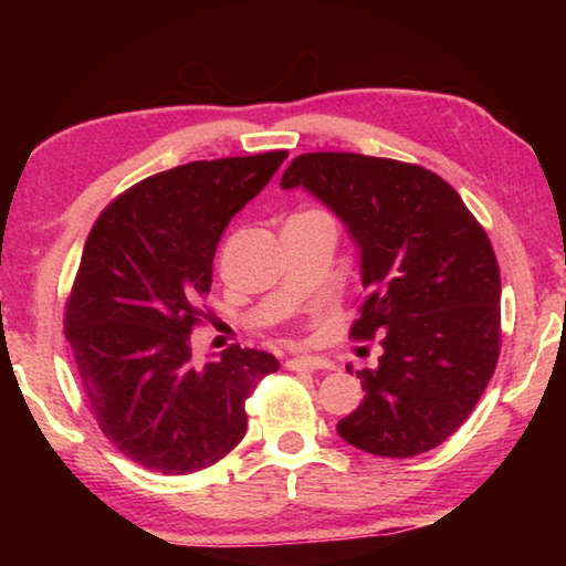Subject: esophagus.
I'll return each mask as SVG.
<instances>
[{
  "instance_id": "34e87169",
  "label": "esophagus",
  "mask_w": 566,
  "mask_h": 566,
  "mask_svg": "<svg viewBox=\"0 0 566 566\" xmlns=\"http://www.w3.org/2000/svg\"><path fill=\"white\" fill-rule=\"evenodd\" d=\"M286 367L294 371H314V369H332L334 364L324 357H312V354H302V357H292Z\"/></svg>"
}]
</instances>
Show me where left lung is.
<instances>
[{"instance_id":"8db88e82","label":"left lung","mask_w":566,"mask_h":566,"mask_svg":"<svg viewBox=\"0 0 566 566\" xmlns=\"http://www.w3.org/2000/svg\"><path fill=\"white\" fill-rule=\"evenodd\" d=\"M304 189L347 227L367 296L352 337H379L377 369L337 432L377 457H415L472 415L500 357V266L490 237L434 171L349 151L292 159ZM349 369V367H347Z\"/></svg>"}]
</instances>
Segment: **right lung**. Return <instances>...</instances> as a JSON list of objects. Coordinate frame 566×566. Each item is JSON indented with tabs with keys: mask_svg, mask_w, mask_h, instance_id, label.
I'll list each match as a JSON object with an SVG mask.
<instances>
[{
	"mask_svg": "<svg viewBox=\"0 0 566 566\" xmlns=\"http://www.w3.org/2000/svg\"><path fill=\"white\" fill-rule=\"evenodd\" d=\"M284 159L266 151L161 171L114 199L84 244L66 342L102 432L151 472L191 474L232 452L244 401L280 369L272 354L242 347L197 367L191 327L227 224Z\"/></svg>",
	"mask_w": 566,
	"mask_h": 566,
	"instance_id": "add662e5",
	"label": "right lung"
}]
</instances>
